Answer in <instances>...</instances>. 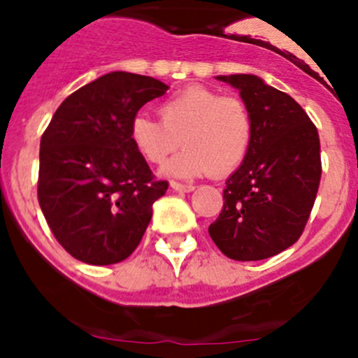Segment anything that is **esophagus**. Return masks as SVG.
<instances>
[{"label": "esophagus", "instance_id": "esophagus-1", "mask_svg": "<svg viewBox=\"0 0 358 358\" xmlns=\"http://www.w3.org/2000/svg\"><path fill=\"white\" fill-rule=\"evenodd\" d=\"M171 188L176 192H192L195 190V187L193 185H183V183H178V182H171Z\"/></svg>", "mask_w": 358, "mask_h": 358}]
</instances>
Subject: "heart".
<instances>
[{"label":"heart","mask_w":358,"mask_h":358,"mask_svg":"<svg viewBox=\"0 0 358 358\" xmlns=\"http://www.w3.org/2000/svg\"><path fill=\"white\" fill-rule=\"evenodd\" d=\"M156 121L138 114L131 141L151 165H162L182 145L185 150L165 166L180 178L234 173L248 158L254 138L250 110L237 96H222L205 85H190L162 102Z\"/></svg>","instance_id":"1"}]
</instances>
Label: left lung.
<instances>
[{"label":"left lung","mask_w":358,"mask_h":358,"mask_svg":"<svg viewBox=\"0 0 358 358\" xmlns=\"http://www.w3.org/2000/svg\"><path fill=\"white\" fill-rule=\"evenodd\" d=\"M241 90L254 122L245 162L225 182L224 207L208 227L236 261H261L293 245L306 227L322 178L320 136L301 106L248 73L220 76Z\"/></svg>","instance_id":"obj_1"}]
</instances>
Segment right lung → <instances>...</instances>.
<instances>
[{
    "label": "right lung",
    "mask_w": 358,
    "mask_h": 358,
    "mask_svg": "<svg viewBox=\"0 0 358 358\" xmlns=\"http://www.w3.org/2000/svg\"><path fill=\"white\" fill-rule=\"evenodd\" d=\"M168 85L110 72L71 94L40 139L38 203L72 257L124 261L143 239L153 203L168 190L131 141L133 117Z\"/></svg>",
    "instance_id": "add662e5"
}]
</instances>
